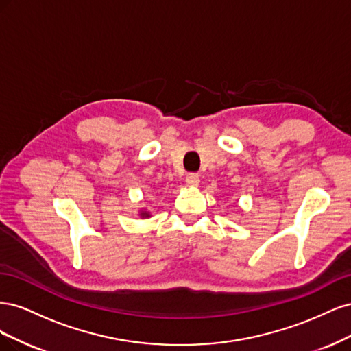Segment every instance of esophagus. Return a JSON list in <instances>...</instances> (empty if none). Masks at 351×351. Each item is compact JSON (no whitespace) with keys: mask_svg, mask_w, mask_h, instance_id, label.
<instances>
[{"mask_svg":"<svg viewBox=\"0 0 351 351\" xmlns=\"http://www.w3.org/2000/svg\"><path fill=\"white\" fill-rule=\"evenodd\" d=\"M199 176L197 174H189L187 177H186V184L189 186V187H197L199 186Z\"/></svg>","mask_w":351,"mask_h":351,"instance_id":"1","label":"esophagus"}]
</instances>
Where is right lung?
Instances as JSON below:
<instances>
[{
  "label": "right lung",
  "instance_id": "add662e5",
  "mask_svg": "<svg viewBox=\"0 0 351 351\" xmlns=\"http://www.w3.org/2000/svg\"><path fill=\"white\" fill-rule=\"evenodd\" d=\"M139 217H141L142 219H143V218H149V217H151V212H149V210H146V209H143V208H142V209L139 210Z\"/></svg>",
  "mask_w": 351,
  "mask_h": 351
}]
</instances>
